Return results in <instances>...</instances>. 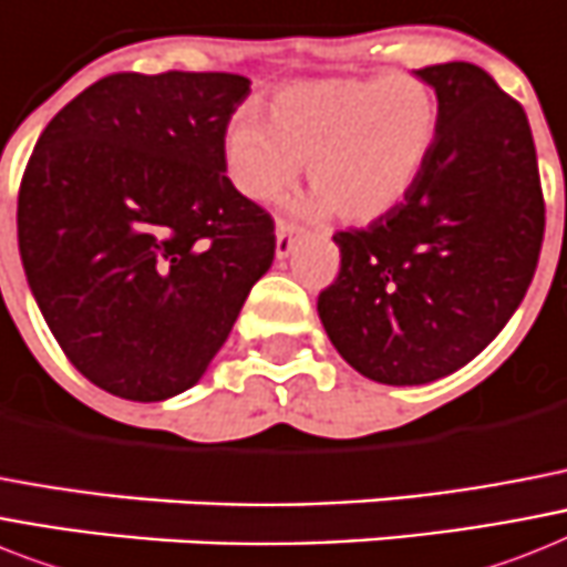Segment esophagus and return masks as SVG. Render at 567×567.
Segmentation results:
<instances>
[{
    "label": "esophagus",
    "mask_w": 567,
    "mask_h": 567,
    "mask_svg": "<svg viewBox=\"0 0 567 567\" xmlns=\"http://www.w3.org/2000/svg\"><path fill=\"white\" fill-rule=\"evenodd\" d=\"M297 236H299V227L297 224H291V220L282 218L279 224H276V256H279V259H285V256L293 250Z\"/></svg>",
    "instance_id": "obj_1"
}]
</instances>
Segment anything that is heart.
Here are the masks:
<instances>
[{
  "mask_svg": "<svg viewBox=\"0 0 567 567\" xmlns=\"http://www.w3.org/2000/svg\"><path fill=\"white\" fill-rule=\"evenodd\" d=\"M436 136V99L411 72L381 78H320L285 86L270 124H229L224 154L241 195L274 204L308 163L320 204L347 220L393 209L425 168Z\"/></svg>",
  "mask_w": 567,
  "mask_h": 567,
  "instance_id": "obj_1",
  "label": "heart"
}]
</instances>
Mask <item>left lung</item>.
I'll return each mask as SVG.
<instances>
[{"mask_svg":"<svg viewBox=\"0 0 567 567\" xmlns=\"http://www.w3.org/2000/svg\"><path fill=\"white\" fill-rule=\"evenodd\" d=\"M436 136L402 204L338 229L317 311L340 355L381 384H427L489 347L536 274L545 197L527 113L475 63L416 69Z\"/></svg>","mask_w":567,"mask_h":567,"instance_id":"8db88e82","label":"left lung"}]
</instances>
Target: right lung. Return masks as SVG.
<instances>
[{"label": "right lung", "instance_id": "right-lung-1", "mask_svg": "<svg viewBox=\"0 0 567 567\" xmlns=\"http://www.w3.org/2000/svg\"><path fill=\"white\" fill-rule=\"evenodd\" d=\"M229 72H116L45 124L17 200L31 293L84 379L131 402L200 381L276 252L227 177Z\"/></svg>", "mask_w": 567, "mask_h": 567}]
</instances>
